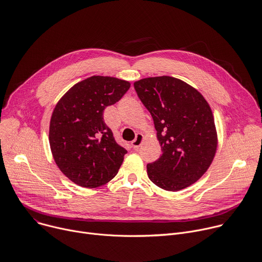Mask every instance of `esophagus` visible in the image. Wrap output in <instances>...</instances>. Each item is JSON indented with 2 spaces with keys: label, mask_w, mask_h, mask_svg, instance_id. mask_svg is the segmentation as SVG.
Here are the masks:
<instances>
[{
  "label": "esophagus",
  "mask_w": 262,
  "mask_h": 262,
  "mask_svg": "<svg viewBox=\"0 0 262 262\" xmlns=\"http://www.w3.org/2000/svg\"><path fill=\"white\" fill-rule=\"evenodd\" d=\"M143 141H144V136L142 135V134H137L136 139L132 142V147L134 149H137L138 147H140V145L142 143H143Z\"/></svg>",
  "instance_id": "34e87169"
}]
</instances>
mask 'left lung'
<instances>
[{
    "label": "left lung",
    "mask_w": 262,
    "mask_h": 262,
    "mask_svg": "<svg viewBox=\"0 0 262 262\" xmlns=\"http://www.w3.org/2000/svg\"><path fill=\"white\" fill-rule=\"evenodd\" d=\"M134 86L154 119L162 149L147 165L149 180L173 192L192 185L208 170L217 149L209 103L196 89L171 76L143 78Z\"/></svg>",
    "instance_id": "left-lung-1"
}]
</instances>
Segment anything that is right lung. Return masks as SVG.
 Masks as SVG:
<instances>
[{
  "instance_id": "add662e5",
  "label": "right lung",
  "mask_w": 262,
  "mask_h": 262,
  "mask_svg": "<svg viewBox=\"0 0 262 262\" xmlns=\"http://www.w3.org/2000/svg\"><path fill=\"white\" fill-rule=\"evenodd\" d=\"M129 81L91 76L71 88L51 116L49 142L60 171L78 186L96 188L118 173L127 152L103 121V111L122 98Z\"/></svg>"
}]
</instances>
